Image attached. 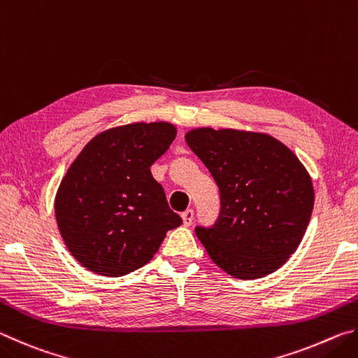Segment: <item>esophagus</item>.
Listing matches in <instances>:
<instances>
[{"label":"esophagus","instance_id":"1","mask_svg":"<svg viewBox=\"0 0 358 358\" xmlns=\"http://www.w3.org/2000/svg\"><path fill=\"white\" fill-rule=\"evenodd\" d=\"M181 217H183V224L185 226H191L194 221V211L192 210H186L181 213Z\"/></svg>","mask_w":358,"mask_h":358}]
</instances>
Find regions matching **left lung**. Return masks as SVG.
Here are the masks:
<instances>
[{
  "instance_id": "left-lung-1",
  "label": "left lung",
  "mask_w": 358,
  "mask_h": 358,
  "mask_svg": "<svg viewBox=\"0 0 358 358\" xmlns=\"http://www.w3.org/2000/svg\"><path fill=\"white\" fill-rule=\"evenodd\" d=\"M186 142L220 187L217 220L196 227L208 256L240 280L273 273L299 248L314 207L299 157L260 132L201 128Z\"/></svg>"
}]
</instances>
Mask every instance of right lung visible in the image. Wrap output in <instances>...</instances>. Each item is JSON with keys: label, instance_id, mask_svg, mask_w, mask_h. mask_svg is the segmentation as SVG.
<instances>
[{"label": "right lung", "instance_id": "right-lung-1", "mask_svg": "<svg viewBox=\"0 0 358 358\" xmlns=\"http://www.w3.org/2000/svg\"><path fill=\"white\" fill-rule=\"evenodd\" d=\"M177 136L169 123H134L101 132L62 180L55 199L66 246L88 270L123 276L150 262L181 217L169 208L150 167Z\"/></svg>", "mask_w": 358, "mask_h": 358}]
</instances>
